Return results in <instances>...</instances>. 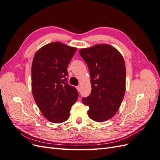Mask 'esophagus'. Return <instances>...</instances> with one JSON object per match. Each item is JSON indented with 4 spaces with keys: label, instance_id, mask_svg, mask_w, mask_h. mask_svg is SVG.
Instances as JSON below:
<instances>
[{
    "label": "esophagus",
    "instance_id": "34e87169",
    "mask_svg": "<svg viewBox=\"0 0 160 160\" xmlns=\"http://www.w3.org/2000/svg\"><path fill=\"white\" fill-rule=\"evenodd\" d=\"M76 88H77V91H80V89H81V87H80V86H77V87H76Z\"/></svg>",
    "mask_w": 160,
    "mask_h": 160
}]
</instances>
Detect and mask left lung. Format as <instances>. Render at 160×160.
<instances>
[{
    "label": "left lung",
    "mask_w": 160,
    "mask_h": 160,
    "mask_svg": "<svg viewBox=\"0 0 160 160\" xmlns=\"http://www.w3.org/2000/svg\"><path fill=\"white\" fill-rule=\"evenodd\" d=\"M79 53L88 64L92 87L91 94L82 98V102L89 107L91 119L105 122L117 113L124 98L126 69L123 56L108 44L83 48Z\"/></svg>",
    "instance_id": "obj_1"
}]
</instances>
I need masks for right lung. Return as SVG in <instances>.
I'll return each instance as SVG.
<instances>
[{"instance_id":"add662e5","label":"right lung","mask_w":160,"mask_h":160,"mask_svg":"<svg viewBox=\"0 0 160 160\" xmlns=\"http://www.w3.org/2000/svg\"><path fill=\"white\" fill-rule=\"evenodd\" d=\"M77 48L60 42L42 47L34 56L31 86L34 99L44 117L60 123L68 119L78 98L75 88L67 83V66Z\"/></svg>"}]
</instances>
